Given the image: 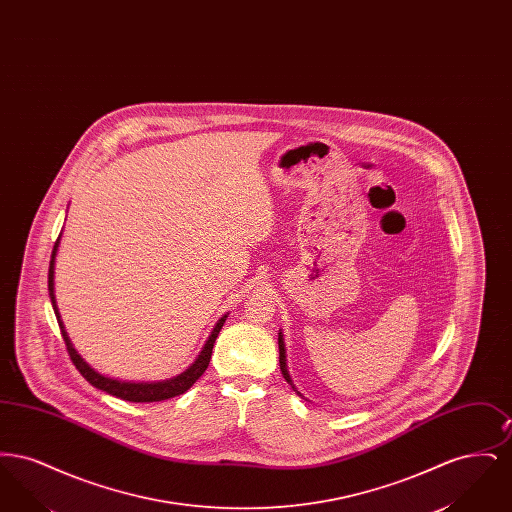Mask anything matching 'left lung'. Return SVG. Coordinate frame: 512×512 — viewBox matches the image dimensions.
<instances>
[{
  "label": "left lung",
  "mask_w": 512,
  "mask_h": 512,
  "mask_svg": "<svg viewBox=\"0 0 512 512\" xmlns=\"http://www.w3.org/2000/svg\"><path fill=\"white\" fill-rule=\"evenodd\" d=\"M278 349H280V370H282V376L286 378V382L292 386L293 391L295 390V386H293L292 378H290V374H288V366H286V349H284V340H282V332H280V336H278ZM299 393V391H297ZM301 395V393H299Z\"/></svg>",
  "instance_id": "obj_1"
}]
</instances>
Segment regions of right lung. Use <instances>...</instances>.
Masks as SVG:
<instances>
[{"label": "right lung", "mask_w": 512, "mask_h": 512, "mask_svg": "<svg viewBox=\"0 0 512 512\" xmlns=\"http://www.w3.org/2000/svg\"><path fill=\"white\" fill-rule=\"evenodd\" d=\"M57 247H59V238L53 245V251H51V261H49V272H48V290L49 297H51V305H53V311H55V317L59 322V328H61V334H63V340L67 345V351H69V357L73 361V365L78 368V372L94 386L101 391H107L109 395H115L119 399L124 401H130V403H153V401H165V399H171L176 395H182L184 391L190 390L194 386L195 382L201 378V374L207 370L209 361H211V353H213V345L215 340L219 338V332L222 330V324L226 317L220 318L217 322V326L213 328L209 340L205 343L203 351L199 353V357L195 359L194 365L190 366L186 372H182L180 376L172 378V380H165V382H153V384H136V382H121V380H113V378H107L103 374L96 372L90 365L84 363V359L76 353V349L73 347V343L69 340L67 332H65V326L59 318V311H57V305H55V295H53V265H55V253H57Z\"/></svg>", "instance_id": "add662e5"}]
</instances>
